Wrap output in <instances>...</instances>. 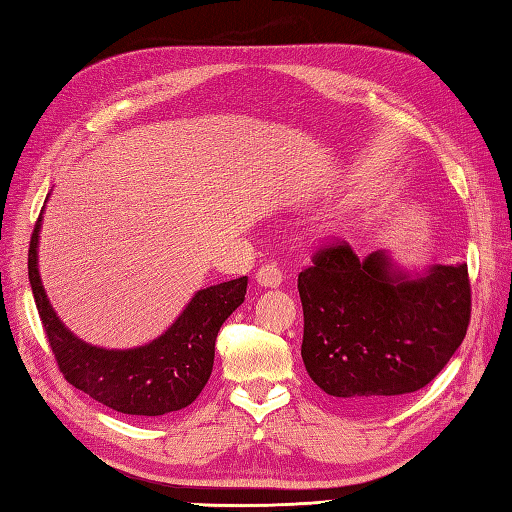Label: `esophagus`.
<instances>
[{
    "label": "esophagus",
    "instance_id": "obj_1",
    "mask_svg": "<svg viewBox=\"0 0 512 512\" xmlns=\"http://www.w3.org/2000/svg\"><path fill=\"white\" fill-rule=\"evenodd\" d=\"M284 281V270L277 264H264L257 270V284L266 288H277Z\"/></svg>",
    "mask_w": 512,
    "mask_h": 512
}]
</instances>
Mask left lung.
<instances>
[{
	"label": "left lung",
	"instance_id": "8db88e82",
	"mask_svg": "<svg viewBox=\"0 0 512 512\" xmlns=\"http://www.w3.org/2000/svg\"><path fill=\"white\" fill-rule=\"evenodd\" d=\"M301 358L325 394L380 402L436 378L471 321L469 268L433 266L409 279L389 257H358L347 242L314 250L299 273Z\"/></svg>",
	"mask_w": 512,
	"mask_h": 512
}]
</instances>
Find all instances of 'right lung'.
<instances>
[{
    "label": "right lung",
    "instance_id": "add662e5",
    "mask_svg": "<svg viewBox=\"0 0 512 512\" xmlns=\"http://www.w3.org/2000/svg\"><path fill=\"white\" fill-rule=\"evenodd\" d=\"M41 215L28 248V279L54 361L70 385L129 416H165L189 407L211 376L222 323L242 306L248 277L200 290L171 328L134 350L92 347L65 330L43 292L37 270Z\"/></svg>",
    "mask_w": 512,
    "mask_h": 512
}]
</instances>
